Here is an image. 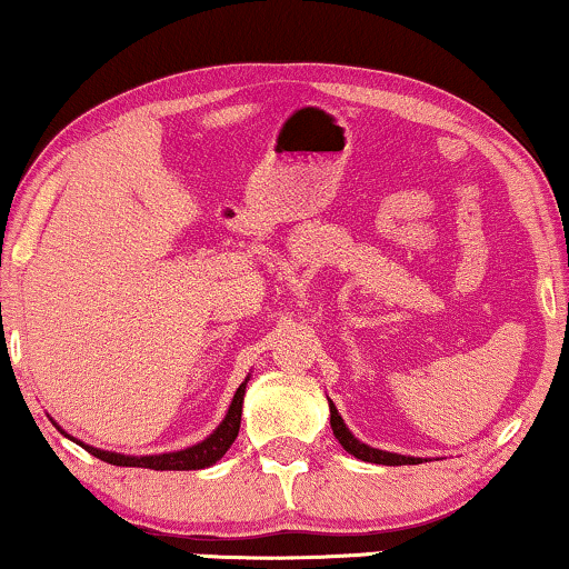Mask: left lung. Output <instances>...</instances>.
I'll list each match as a JSON object with an SVG mask.
<instances>
[{
    "label": "left lung",
    "mask_w": 569,
    "mask_h": 569,
    "mask_svg": "<svg viewBox=\"0 0 569 569\" xmlns=\"http://www.w3.org/2000/svg\"><path fill=\"white\" fill-rule=\"evenodd\" d=\"M329 411H331V430H333V438L341 442V448L347 450V453H352L355 458H360V461H368V463H383V466H415V463H422L427 458H415V456H401V453H391V450H380V448H372L368 442L357 440L352 430L345 425V419H341L339 409L333 407V401L329 399Z\"/></svg>",
    "instance_id": "8db88e82"
}]
</instances>
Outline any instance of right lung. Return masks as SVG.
Segmentation results:
<instances>
[{
	"label": "right lung",
	"instance_id": "1",
	"mask_svg": "<svg viewBox=\"0 0 569 569\" xmlns=\"http://www.w3.org/2000/svg\"><path fill=\"white\" fill-rule=\"evenodd\" d=\"M251 376H246L243 383L238 386L236 396H232L230 407H228V415L220 425L214 427L212 435H207L204 440L197 442V446H189L183 450H170V453H154V456H123V453H116V450H100L96 446H88V442L72 438V435H67L61 427L57 425V430L64 435V438L74 440L77 446L88 450L100 461L106 463H113V466H134V469H152V471H199V469H207V466H212L220 461V458L228 453V448L236 442L238 438V430H240V415H243V396H246V386Z\"/></svg>",
	"mask_w": 569,
	"mask_h": 569
}]
</instances>
